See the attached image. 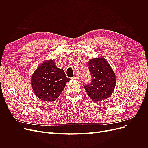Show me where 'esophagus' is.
I'll use <instances>...</instances> for the list:
<instances>
[{"label": "esophagus", "instance_id": "obj_1", "mask_svg": "<svg viewBox=\"0 0 148 148\" xmlns=\"http://www.w3.org/2000/svg\"><path fill=\"white\" fill-rule=\"evenodd\" d=\"M73 79H79V77H78V75H75L74 76H73Z\"/></svg>", "mask_w": 148, "mask_h": 148}]
</instances>
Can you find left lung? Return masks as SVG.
<instances>
[{"instance_id": "8db88e82", "label": "left lung", "mask_w": 148, "mask_h": 148, "mask_svg": "<svg viewBox=\"0 0 148 148\" xmlns=\"http://www.w3.org/2000/svg\"><path fill=\"white\" fill-rule=\"evenodd\" d=\"M91 83L83 85L88 95L96 102L104 100L112 94L115 87L116 77L114 71L102 57L89 60Z\"/></svg>"}]
</instances>
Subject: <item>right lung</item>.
<instances>
[{"mask_svg": "<svg viewBox=\"0 0 148 148\" xmlns=\"http://www.w3.org/2000/svg\"><path fill=\"white\" fill-rule=\"evenodd\" d=\"M70 79L66 77L63 69L57 68L53 60H49L34 71L31 85L36 96L40 99L52 102L60 96L65 83Z\"/></svg>", "mask_w": 148, "mask_h": 148, "instance_id": "obj_1", "label": "right lung"}]
</instances>
